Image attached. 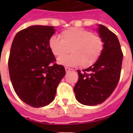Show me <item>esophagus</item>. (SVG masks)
<instances>
[{"mask_svg": "<svg viewBox=\"0 0 133 133\" xmlns=\"http://www.w3.org/2000/svg\"><path fill=\"white\" fill-rule=\"evenodd\" d=\"M65 72H66L67 73L69 72L70 71L72 70V69L70 68H68V67H65Z\"/></svg>", "mask_w": 133, "mask_h": 133, "instance_id": "1", "label": "esophagus"}]
</instances>
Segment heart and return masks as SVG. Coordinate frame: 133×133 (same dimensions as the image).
<instances>
[{
    "instance_id": "b5f03b06",
    "label": "heart",
    "mask_w": 133,
    "mask_h": 133,
    "mask_svg": "<svg viewBox=\"0 0 133 133\" xmlns=\"http://www.w3.org/2000/svg\"><path fill=\"white\" fill-rule=\"evenodd\" d=\"M61 39L52 36L49 40V47L54 55L61 56L58 58L59 64L79 65L86 68L95 63L101 56L103 42L99 35L82 28H72L61 33ZM72 54L62 57L69 51Z\"/></svg>"
}]
</instances>
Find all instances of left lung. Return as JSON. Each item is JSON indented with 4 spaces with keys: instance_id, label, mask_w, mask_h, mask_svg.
Here are the masks:
<instances>
[{
    "instance_id": "8db88e82",
    "label": "left lung",
    "mask_w": 133,
    "mask_h": 133,
    "mask_svg": "<svg viewBox=\"0 0 133 133\" xmlns=\"http://www.w3.org/2000/svg\"><path fill=\"white\" fill-rule=\"evenodd\" d=\"M97 32L103 42L102 53L92 65L82 72L77 70L79 80L74 88L77 100L85 105L104 102L117 87L122 70L123 54L117 36L103 25Z\"/></svg>"
}]
</instances>
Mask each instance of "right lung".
Masks as SVG:
<instances>
[{"label": "right lung", "instance_id": "right-lung-1", "mask_svg": "<svg viewBox=\"0 0 133 133\" xmlns=\"http://www.w3.org/2000/svg\"><path fill=\"white\" fill-rule=\"evenodd\" d=\"M52 26L32 25L16 34L11 44L8 67L16 95L34 108L43 107L54 99L56 88L65 75L56 63L49 47L54 34Z\"/></svg>", "mask_w": 133, "mask_h": 133}]
</instances>
